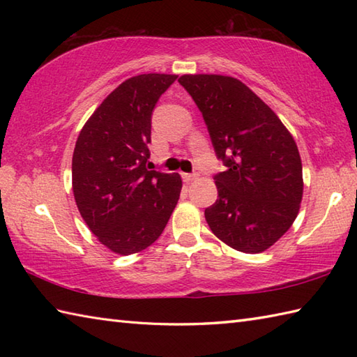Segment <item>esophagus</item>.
Returning <instances> with one entry per match:
<instances>
[{
	"label": "esophagus",
	"mask_w": 357,
	"mask_h": 357,
	"mask_svg": "<svg viewBox=\"0 0 357 357\" xmlns=\"http://www.w3.org/2000/svg\"><path fill=\"white\" fill-rule=\"evenodd\" d=\"M196 178H198V173H183V179L185 183H192Z\"/></svg>",
	"instance_id": "1"
}]
</instances>
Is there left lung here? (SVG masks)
<instances>
[{"mask_svg": "<svg viewBox=\"0 0 357 357\" xmlns=\"http://www.w3.org/2000/svg\"><path fill=\"white\" fill-rule=\"evenodd\" d=\"M179 84L202 113L225 172L206 208L211 231L244 253H261L290 229L302 201V162L290 132L244 82L222 75H184Z\"/></svg>", "mask_w": 357, "mask_h": 357, "instance_id": "obj_1", "label": "left lung"}]
</instances>
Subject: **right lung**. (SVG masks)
<instances>
[{
  "instance_id": "obj_1",
  "label": "right lung",
  "mask_w": 357,
  "mask_h": 357,
  "mask_svg": "<svg viewBox=\"0 0 357 357\" xmlns=\"http://www.w3.org/2000/svg\"><path fill=\"white\" fill-rule=\"evenodd\" d=\"M176 78L147 73L124 81L89 118L75 146L78 210L101 244L118 255L153 244L179 199V174L147 165L153 109Z\"/></svg>"
}]
</instances>
